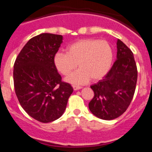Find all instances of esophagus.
<instances>
[{"instance_id": "esophagus-1", "label": "esophagus", "mask_w": 152, "mask_h": 152, "mask_svg": "<svg viewBox=\"0 0 152 152\" xmlns=\"http://www.w3.org/2000/svg\"><path fill=\"white\" fill-rule=\"evenodd\" d=\"M72 87H73L74 91H77V90H79L81 88V87H80V86H77V85H73Z\"/></svg>"}]
</instances>
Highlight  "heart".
<instances>
[{
	"label": "heart",
	"instance_id": "obj_1",
	"mask_svg": "<svg viewBox=\"0 0 152 152\" xmlns=\"http://www.w3.org/2000/svg\"><path fill=\"white\" fill-rule=\"evenodd\" d=\"M113 60L112 45L105 40L87 39L72 44L67 52H57L54 56L56 69L66 76L77 65L78 70L66 78L72 84H83L91 79L98 80L108 73Z\"/></svg>",
	"mask_w": 152,
	"mask_h": 152
}]
</instances>
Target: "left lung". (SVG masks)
Here are the masks:
<instances>
[{
	"instance_id": "obj_1",
	"label": "left lung",
	"mask_w": 152,
	"mask_h": 152,
	"mask_svg": "<svg viewBox=\"0 0 152 152\" xmlns=\"http://www.w3.org/2000/svg\"><path fill=\"white\" fill-rule=\"evenodd\" d=\"M116 60L108 73L96 84L91 86L94 96L89 109L96 117L112 120L126 112L135 91L138 77L133 53L118 39Z\"/></svg>"
}]
</instances>
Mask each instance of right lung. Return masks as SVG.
<instances>
[{
    "label": "right lung",
    "mask_w": 152,
    "mask_h": 152,
    "mask_svg": "<svg viewBox=\"0 0 152 152\" xmlns=\"http://www.w3.org/2000/svg\"><path fill=\"white\" fill-rule=\"evenodd\" d=\"M61 35L42 33L27 42L13 65L16 95L26 113L43 123L62 116L73 88L61 80L54 64Z\"/></svg>",
    "instance_id": "right-lung-1"
}]
</instances>
